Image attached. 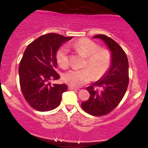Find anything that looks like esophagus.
<instances>
[{
	"label": "esophagus",
	"instance_id": "34e87169",
	"mask_svg": "<svg viewBox=\"0 0 148 148\" xmlns=\"http://www.w3.org/2000/svg\"><path fill=\"white\" fill-rule=\"evenodd\" d=\"M68 88L69 90H75V91H77V90H79L78 88H74V87H73L71 86H68Z\"/></svg>",
	"mask_w": 148,
	"mask_h": 148
}]
</instances>
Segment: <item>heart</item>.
<instances>
[{
	"label": "heart",
	"instance_id": "1",
	"mask_svg": "<svg viewBox=\"0 0 148 148\" xmlns=\"http://www.w3.org/2000/svg\"><path fill=\"white\" fill-rule=\"evenodd\" d=\"M73 48L86 56L84 67L81 70H70L62 76L64 82L73 87H80L88 84L93 77L98 79L102 77L110 68L112 58L110 52L105 48H99L97 44L88 38H82L74 42ZM69 50L62 46L56 52V60L62 68L69 65Z\"/></svg>",
	"mask_w": 148,
	"mask_h": 148
}]
</instances>
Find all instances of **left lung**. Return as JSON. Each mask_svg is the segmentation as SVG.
Returning <instances> with one entry per match:
<instances>
[{
  "mask_svg": "<svg viewBox=\"0 0 148 148\" xmlns=\"http://www.w3.org/2000/svg\"><path fill=\"white\" fill-rule=\"evenodd\" d=\"M93 38L104 42L111 52L112 62L104 76L86 88L90 96L82 102V107L93 116H103L114 110L125 96L129 84V62L124 50L112 38L103 34Z\"/></svg>",
  "mask_w": 148,
  "mask_h": 148,
  "instance_id": "obj_1",
  "label": "left lung"
}]
</instances>
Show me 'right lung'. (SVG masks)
I'll return each instance as SVG.
<instances>
[{
  "instance_id": "right-lung-1",
  "label": "right lung",
  "mask_w": 148,
  "mask_h": 148,
  "mask_svg": "<svg viewBox=\"0 0 148 148\" xmlns=\"http://www.w3.org/2000/svg\"><path fill=\"white\" fill-rule=\"evenodd\" d=\"M72 37L50 33L40 36L24 52L19 66V83L24 98L32 108L41 112L56 108L60 104L66 84H52L59 75L56 71L58 48Z\"/></svg>"
}]
</instances>
